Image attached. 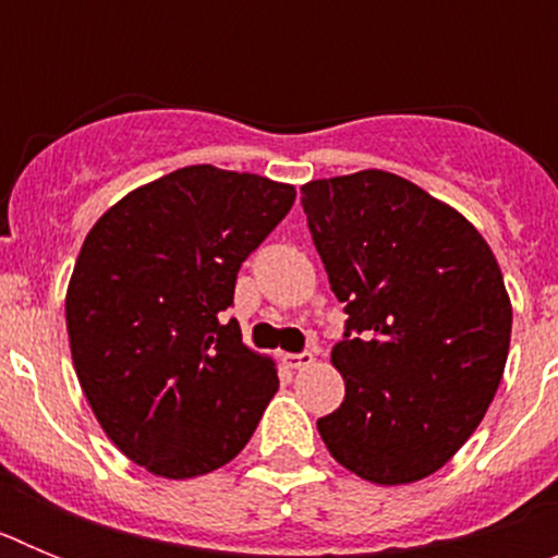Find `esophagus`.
Here are the masks:
<instances>
[{"label":"esophagus","instance_id":"1","mask_svg":"<svg viewBox=\"0 0 558 558\" xmlns=\"http://www.w3.org/2000/svg\"><path fill=\"white\" fill-rule=\"evenodd\" d=\"M313 352H288V354H282V363L288 368H307L310 363H313Z\"/></svg>","mask_w":558,"mask_h":558}]
</instances>
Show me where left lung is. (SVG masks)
<instances>
[{"label": "left lung", "mask_w": 558, "mask_h": 558, "mask_svg": "<svg viewBox=\"0 0 558 558\" xmlns=\"http://www.w3.org/2000/svg\"><path fill=\"white\" fill-rule=\"evenodd\" d=\"M329 288L349 315L332 366L347 397L318 418L338 463L379 486L441 470L500 386L511 302L475 226L393 172L302 186Z\"/></svg>", "instance_id": "left-lung-1"}]
</instances>
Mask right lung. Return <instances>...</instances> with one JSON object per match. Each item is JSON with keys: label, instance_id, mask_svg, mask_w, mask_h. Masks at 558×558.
<instances>
[{"label": "right lung", "instance_id": "obj_1", "mask_svg": "<svg viewBox=\"0 0 558 558\" xmlns=\"http://www.w3.org/2000/svg\"><path fill=\"white\" fill-rule=\"evenodd\" d=\"M293 201L290 184L195 165L128 192L88 231L66 290L72 360L106 436L153 475L229 463L274 399V363L223 313Z\"/></svg>", "mask_w": 558, "mask_h": 558}]
</instances>
